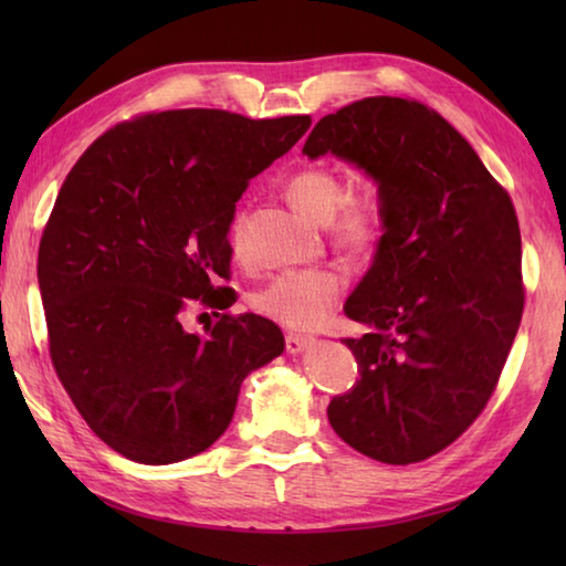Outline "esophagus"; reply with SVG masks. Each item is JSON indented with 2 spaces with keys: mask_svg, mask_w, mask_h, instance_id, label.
Wrapping results in <instances>:
<instances>
[{
  "mask_svg": "<svg viewBox=\"0 0 566 566\" xmlns=\"http://www.w3.org/2000/svg\"><path fill=\"white\" fill-rule=\"evenodd\" d=\"M284 343H286V353L298 355V353H304V347L311 343V338H306V335L290 333V335H286V338H284Z\"/></svg>",
  "mask_w": 566,
  "mask_h": 566,
  "instance_id": "1",
  "label": "esophagus"
}]
</instances>
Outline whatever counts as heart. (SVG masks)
Instances as JSON below:
<instances>
[{
	"mask_svg": "<svg viewBox=\"0 0 566 566\" xmlns=\"http://www.w3.org/2000/svg\"><path fill=\"white\" fill-rule=\"evenodd\" d=\"M286 197L316 221L331 223L333 243L350 258L363 260L375 255L387 233V211L381 199L371 191L347 195L345 179L331 167H304L294 172L286 182ZM248 221V211L238 209L228 226V243L233 252L245 245ZM345 286V274L335 268L292 270L272 276L252 294L250 304L258 314L282 326L311 331L333 314Z\"/></svg>",
	"mask_w": 566,
	"mask_h": 566,
	"instance_id": "b5f03b06",
	"label": "heart"
}]
</instances>
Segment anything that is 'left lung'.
Segmentation results:
<instances>
[{
  "instance_id": "8db88e82",
  "label": "left lung",
  "mask_w": 566,
  "mask_h": 566,
  "mask_svg": "<svg viewBox=\"0 0 566 566\" xmlns=\"http://www.w3.org/2000/svg\"><path fill=\"white\" fill-rule=\"evenodd\" d=\"M375 177L387 233L345 304L355 387L333 430L371 460L413 464L448 448L494 394L521 326V228L509 191L460 130L416 99L367 97L323 116L304 146Z\"/></svg>"
}]
</instances>
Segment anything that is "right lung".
I'll use <instances>...</instances> for the list:
<instances>
[{"mask_svg": "<svg viewBox=\"0 0 566 566\" xmlns=\"http://www.w3.org/2000/svg\"><path fill=\"white\" fill-rule=\"evenodd\" d=\"M311 116L148 112L106 130L65 177L39 245L55 375L94 436L140 464L219 440L240 384L282 355L276 323L221 314L207 338L179 314L226 308L228 226L250 179Z\"/></svg>", "mask_w": 566, "mask_h": 566, "instance_id": "1", "label": "right lung"}]
</instances>
